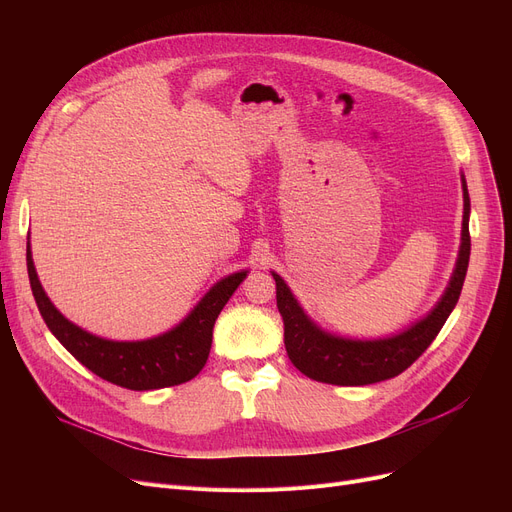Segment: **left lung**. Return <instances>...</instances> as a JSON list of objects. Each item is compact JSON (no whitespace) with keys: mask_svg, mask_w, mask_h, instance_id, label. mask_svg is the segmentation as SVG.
I'll return each instance as SVG.
<instances>
[{"mask_svg":"<svg viewBox=\"0 0 512 512\" xmlns=\"http://www.w3.org/2000/svg\"><path fill=\"white\" fill-rule=\"evenodd\" d=\"M463 242L452 280L444 297L419 324L411 330L384 340H346L321 332L303 313L284 280L274 274L278 309L284 319V344L292 365L307 378L334 386H365L394 378L411 367L432 344L446 324L454 305L459 303L463 282L469 267L471 236H469V193L463 178Z\"/></svg>","mask_w":512,"mask_h":512,"instance_id":"8db88e82","label":"left lung"}]
</instances>
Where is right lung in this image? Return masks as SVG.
<instances>
[{
	"label": "right lung",
	"instance_id": "add662e5",
	"mask_svg": "<svg viewBox=\"0 0 512 512\" xmlns=\"http://www.w3.org/2000/svg\"><path fill=\"white\" fill-rule=\"evenodd\" d=\"M26 267L33 297L51 334L101 380L128 390H157L193 380L207 363L215 319L238 284L247 278V272H238L215 284L193 313L164 336L141 342H114L80 330L51 305L37 278L31 245H26Z\"/></svg>",
	"mask_w": 512,
	"mask_h": 512
}]
</instances>
